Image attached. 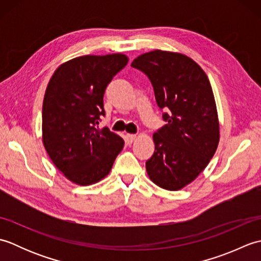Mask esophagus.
Returning a JSON list of instances; mask_svg holds the SVG:
<instances>
[{
    "instance_id": "1",
    "label": "esophagus",
    "mask_w": 261,
    "mask_h": 261,
    "mask_svg": "<svg viewBox=\"0 0 261 261\" xmlns=\"http://www.w3.org/2000/svg\"><path fill=\"white\" fill-rule=\"evenodd\" d=\"M136 138H137V135H132V134H126V136H125V140H126V142H129V143H132V142H134V141L136 140Z\"/></svg>"
}]
</instances>
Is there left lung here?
<instances>
[{"label": "left lung", "mask_w": 261, "mask_h": 261, "mask_svg": "<svg viewBox=\"0 0 261 261\" xmlns=\"http://www.w3.org/2000/svg\"><path fill=\"white\" fill-rule=\"evenodd\" d=\"M150 80L167 122L154 132V152L147 160L149 178L159 187L178 191L208 165L220 140V124L206 74L179 53L153 50L131 64Z\"/></svg>", "instance_id": "obj_1"}]
</instances>
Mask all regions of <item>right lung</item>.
<instances>
[{
	"label": "right lung",
	"mask_w": 261,
	"mask_h": 261,
	"mask_svg": "<svg viewBox=\"0 0 261 261\" xmlns=\"http://www.w3.org/2000/svg\"><path fill=\"white\" fill-rule=\"evenodd\" d=\"M129 62L123 54L76 57L55 70L42 104V142L54 165L77 185L103 179L124 146L109 127L103 96L113 77Z\"/></svg>",
	"instance_id": "right-lung-1"
}]
</instances>
